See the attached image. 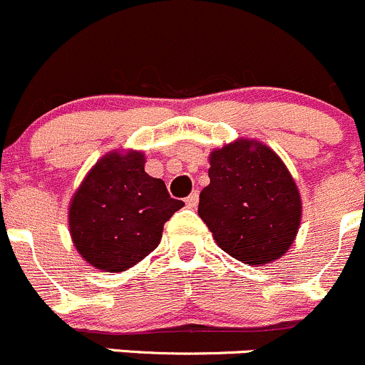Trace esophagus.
I'll list each match as a JSON object with an SVG mask.
<instances>
[{
    "instance_id": "34e87169",
    "label": "esophagus",
    "mask_w": 365,
    "mask_h": 365,
    "mask_svg": "<svg viewBox=\"0 0 365 365\" xmlns=\"http://www.w3.org/2000/svg\"><path fill=\"white\" fill-rule=\"evenodd\" d=\"M197 204H198V191H193V193L191 195H187V198H186V205L187 207H197Z\"/></svg>"
}]
</instances>
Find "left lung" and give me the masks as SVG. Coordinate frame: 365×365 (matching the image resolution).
<instances>
[{
  "label": "left lung",
  "instance_id": "left-lung-1",
  "mask_svg": "<svg viewBox=\"0 0 365 365\" xmlns=\"http://www.w3.org/2000/svg\"><path fill=\"white\" fill-rule=\"evenodd\" d=\"M209 163L198 216L216 245L252 266L282 257L302 220L300 193L282 160L261 142L236 140L212 150Z\"/></svg>",
  "mask_w": 365,
  "mask_h": 365
}]
</instances>
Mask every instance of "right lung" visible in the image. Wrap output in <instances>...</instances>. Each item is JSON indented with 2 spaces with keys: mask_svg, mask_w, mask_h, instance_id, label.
<instances>
[{
  "mask_svg": "<svg viewBox=\"0 0 365 365\" xmlns=\"http://www.w3.org/2000/svg\"><path fill=\"white\" fill-rule=\"evenodd\" d=\"M143 165L138 150L106 154L72 197V243L93 268L118 273L135 266L160 245L165 222L184 205Z\"/></svg>",
  "mask_w": 365,
  "mask_h": 365,
  "instance_id": "right-lung-1",
  "label": "right lung"
}]
</instances>
